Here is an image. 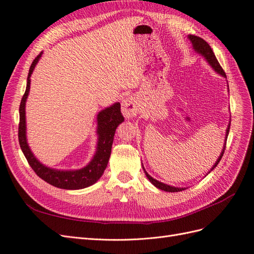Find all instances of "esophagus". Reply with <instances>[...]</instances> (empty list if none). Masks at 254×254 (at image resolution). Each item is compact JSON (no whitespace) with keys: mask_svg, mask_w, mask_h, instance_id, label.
Masks as SVG:
<instances>
[{"mask_svg":"<svg viewBox=\"0 0 254 254\" xmlns=\"http://www.w3.org/2000/svg\"><path fill=\"white\" fill-rule=\"evenodd\" d=\"M139 112V104L132 96H128L122 102V113L125 118H131Z\"/></svg>","mask_w":254,"mask_h":254,"instance_id":"1","label":"esophagus"}]
</instances>
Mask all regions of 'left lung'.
I'll return each instance as SVG.
<instances>
[{
    "mask_svg": "<svg viewBox=\"0 0 254 254\" xmlns=\"http://www.w3.org/2000/svg\"><path fill=\"white\" fill-rule=\"evenodd\" d=\"M189 39L191 41V44H193L194 50H195L198 54H200V55H202V56L206 59L207 63L210 64V65L214 68V70L216 71L217 73H219L220 75L224 76V77H227L226 73H225V71H224V68H222V67L220 66V64H219V63H218V60L216 59V57H215L214 53H213V51H212L210 45L207 44V42H205V41L202 39V38L194 36V35H190V36H189ZM229 131H230V124H229V126H228V128H227V136H226V139L228 137ZM225 149H226V143H225V146H224V149H222V151H221V153H220V156L218 157V159H217V161H216V163H215L214 166L212 167V170H214V168L216 167L217 164L219 163L220 159L222 158V156H224ZM143 168H144V167H143ZM212 170H211V171H212ZM144 172H145L146 176H147V178L149 179V181L153 184V186L157 187V188L160 189V190H165V191H172V193H175V191H180V190H186V189H183V188H175V187L167 186V184H164V183L160 182V181H158V180H156V179H153L151 176H149L147 173H146L145 170H144ZM209 173H210V172H209Z\"/></svg>",
    "mask_w": 254,
    "mask_h": 254,
    "instance_id": "left-lung-1",
    "label": "left lung"
}]
</instances>
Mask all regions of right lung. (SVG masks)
I'll return each mask as SVG.
<instances>
[{"label":"right lung","instance_id":"obj_1","mask_svg":"<svg viewBox=\"0 0 254 254\" xmlns=\"http://www.w3.org/2000/svg\"><path fill=\"white\" fill-rule=\"evenodd\" d=\"M42 55V52L38 55L32 65L29 67L27 76V84L25 93L23 95L20 104V122H19V143L20 147L24 153L28 164L33 168V171L43 179L45 182L50 183L59 189L64 190H79L88 188L95 183L106 170L107 164L111 155L112 143L114 139V133L118 126L122 122H124V117L121 112V104L117 103L113 106L106 108L97 115V134L98 143L95 155L91 162L84 166L81 170L77 171H58L53 168L44 166L36 159L30 151L27 141H26V124H25V103L30 87V75H32L34 68L39 61Z\"/></svg>","mask_w":254,"mask_h":254}]
</instances>
